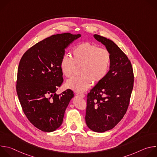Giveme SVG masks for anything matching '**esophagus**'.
<instances>
[{
    "mask_svg": "<svg viewBox=\"0 0 157 157\" xmlns=\"http://www.w3.org/2000/svg\"><path fill=\"white\" fill-rule=\"evenodd\" d=\"M76 95H77L78 96L81 97V98H82L85 97V95H84V94H82V93H76Z\"/></svg>",
    "mask_w": 157,
    "mask_h": 157,
    "instance_id": "obj_1",
    "label": "esophagus"
}]
</instances>
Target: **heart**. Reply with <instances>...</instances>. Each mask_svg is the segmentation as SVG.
Here are the masks:
<instances>
[{
    "label": "heart",
    "mask_w": 157,
    "mask_h": 157,
    "mask_svg": "<svg viewBox=\"0 0 157 157\" xmlns=\"http://www.w3.org/2000/svg\"><path fill=\"white\" fill-rule=\"evenodd\" d=\"M72 58L64 55L59 62V68L63 75L70 78L79 68L80 75L66 81V87L76 92H84L92 83L98 84L107 75L110 65L111 55L105 48L97 44L83 42L75 47L71 52Z\"/></svg>",
    "instance_id": "obj_1"
}]
</instances>
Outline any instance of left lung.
I'll list each match as a JSON object with an SVG mask.
<instances>
[{"mask_svg": "<svg viewBox=\"0 0 157 157\" xmlns=\"http://www.w3.org/2000/svg\"><path fill=\"white\" fill-rule=\"evenodd\" d=\"M94 36L110 52L111 61L106 76L87 94L85 120L91 130L104 132L113 128L125 114L134 76L130 61L114 42L99 35Z\"/></svg>", "mask_w": 157, "mask_h": 157, "instance_id": "8db88e82", "label": "left lung"}]
</instances>
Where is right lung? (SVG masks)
<instances>
[{
  "label": "right lung",
  "mask_w": 157,
  "mask_h": 157,
  "mask_svg": "<svg viewBox=\"0 0 157 157\" xmlns=\"http://www.w3.org/2000/svg\"><path fill=\"white\" fill-rule=\"evenodd\" d=\"M80 36L70 33L53 35L30 48L20 61L18 98L29 121L41 131L51 132L61 125L74 96L70 89L59 94L56 91L63 82L60 59L65 48Z\"/></svg>",
  "instance_id": "obj_1"
}]
</instances>
